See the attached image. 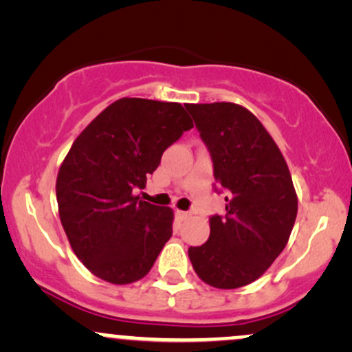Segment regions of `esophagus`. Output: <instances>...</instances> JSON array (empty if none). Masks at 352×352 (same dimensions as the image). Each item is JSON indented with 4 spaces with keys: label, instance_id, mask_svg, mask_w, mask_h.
<instances>
[{
    "label": "esophagus",
    "instance_id": "obj_1",
    "mask_svg": "<svg viewBox=\"0 0 352 352\" xmlns=\"http://www.w3.org/2000/svg\"><path fill=\"white\" fill-rule=\"evenodd\" d=\"M177 215H179L180 220H188L190 212H182V210H179V212H177Z\"/></svg>",
    "mask_w": 352,
    "mask_h": 352
}]
</instances>
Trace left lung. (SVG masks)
I'll return each mask as SVG.
<instances>
[{"mask_svg": "<svg viewBox=\"0 0 352 352\" xmlns=\"http://www.w3.org/2000/svg\"><path fill=\"white\" fill-rule=\"evenodd\" d=\"M227 192L225 217L210 218V236L190 246L201 281L213 288L250 285L278 258L296 220L298 197L288 164L248 109L233 102L187 104Z\"/></svg>", "mask_w": 352, "mask_h": 352, "instance_id": "left-lung-1", "label": "left lung"}]
</instances>
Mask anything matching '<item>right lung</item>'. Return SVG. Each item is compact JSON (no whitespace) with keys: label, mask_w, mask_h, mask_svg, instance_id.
Masks as SVG:
<instances>
[{"label":"right lung","mask_w":352,"mask_h":352,"mask_svg":"<svg viewBox=\"0 0 352 352\" xmlns=\"http://www.w3.org/2000/svg\"><path fill=\"white\" fill-rule=\"evenodd\" d=\"M193 127L179 102L122 98L74 140L56 180L59 218L92 274L129 285L151 272L170 240L173 210L134 195L162 153Z\"/></svg>","instance_id":"obj_1"}]
</instances>
